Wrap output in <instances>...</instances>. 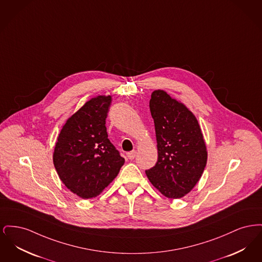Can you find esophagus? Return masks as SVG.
<instances>
[{
	"label": "esophagus",
	"mask_w": 262,
	"mask_h": 262,
	"mask_svg": "<svg viewBox=\"0 0 262 262\" xmlns=\"http://www.w3.org/2000/svg\"><path fill=\"white\" fill-rule=\"evenodd\" d=\"M136 156H137V151H136V150H133V151H130V152L127 153V158H128L129 160H134Z\"/></svg>",
	"instance_id": "34e87169"
}]
</instances>
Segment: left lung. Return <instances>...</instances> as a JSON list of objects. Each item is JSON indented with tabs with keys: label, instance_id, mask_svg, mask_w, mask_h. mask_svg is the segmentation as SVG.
Segmentation results:
<instances>
[{
	"label": "left lung",
	"instance_id": "obj_1",
	"mask_svg": "<svg viewBox=\"0 0 262 262\" xmlns=\"http://www.w3.org/2000/svg\"><path fill=\"white\" fill-rule=\"evenodd\" d=\"M158 160L145 173L168 199H182L200 181L207 162V150L200 124L185 104L158 89L151 94Z\"/></svg>",
	"mask_w": 262,
	"mask_h": 262
}]
</instances>
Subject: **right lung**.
<instances>
[{"mask_svg":"<svg viewBox=\"0 0 262 262\" xmlns=\"http://www.w3.org/2000/svg\"><path fill=\"white\" fill-rule=\"evenodd\" d=\"M112 97H93L62 125L53 162L62 184L77 196L96 198L118 176L125 159L110 142L106 118Z\"/></svg>","mask_w":262,"mask_h":262,"instance_id":"add662e5","label":"right lung"}]
</instances>
